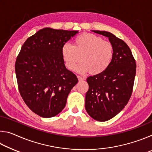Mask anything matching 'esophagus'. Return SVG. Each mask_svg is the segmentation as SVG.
I'll list each match as a JSON object with an SVG mask.
<instances>
[{
	"mask_svg": "<svg viewBox=\"0 0 152 152\" xmlns=\"http://www.w3.org/2000/svg\"><path fill=\"white\" fill-rule=\"evenodd\" d=\"M78 76V78L79 80H83L85 79V78H84V77H82L81 76Z\"/></svg>",
	"mask_w": 152,
	"mask_h": 152,
	"instance_id": "obj_1",
	"label": "esophagus"
}]
</instances>
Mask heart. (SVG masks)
Listing matches in <instances>:
<instances>
[{
    "instance_id": "obj_1",
    "label": "heart",
    "mask_w": 152,
    "mask_h": 152,
    "mask_svg": "<svg viewBox=\"0 0 152 152\" xmlns=\"http://www.w3.org/2000/svg\"><path fill=\"white\" fill-rule=\"evenodd\" d=\"M61 52L65 66L69 70H72L81 59L82 61L75 68L79 73L90 71L93 74L103 73L109 68L113 58L111 43L92 33L77 36L73 45L64 44Z\"/></svg>"
}]
</instances>
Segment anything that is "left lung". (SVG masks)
Segmentation results:
<instances>
[{
  "label": "left lung",
  "mask_w": 152,
  "mask_h": 152,
  "mask_svg": "<svg viewBox=\"0 0 152 152\" xmlns=\"http://www.w3.org/2000/svg\"><path fill=\"white\" fill-rule=\"evenodd\" d=\"M109 38L113 47V58L104 72L86 79L89 88L86 94V112L94 120L106 121L119 113L132 96L136 63L125 42L105 31H92Z\"/></svg>",
  "instance_id": "left-lung-1"
}]
</instances>
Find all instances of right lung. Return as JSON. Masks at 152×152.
<instances>
[{
  "mask_svg": "<svg viewBox=\"0 0 152 152\" xmlns=\"http://www.w3.org/2000/svg\"><path fill=\"white\" fill-rule=\"evenodd\" d=\"M78 31L43 28L25 41L15 62L18 87L27 107L44 118L66 106L78 78L67 70L61 48Z\"/></svg>",
  "mask_w": 152,
  "mask_h": 152,
  "instance_id": "1",
  "label": "right lung"
}]
</instances>
